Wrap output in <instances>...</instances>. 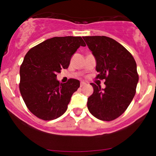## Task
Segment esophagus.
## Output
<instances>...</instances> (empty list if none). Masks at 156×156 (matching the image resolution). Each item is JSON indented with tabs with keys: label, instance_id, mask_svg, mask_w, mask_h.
Masks as SVG:
<instances>
[{
	"label": "esophagus",
	"instance_id": "34e87169",
	"mask_svg": "<svg viewBox=\"0 0 156 156\" xmlns=\"http://www.w3.org/2000/svg\"><path fill=\"white\" fill-rule=\"evenodd\" d=\"M86 85H87V83H86L85 82H83V81H81V82H80V87H85Z\"/></svg>",
	"mask_w": 156,
	"mask_h": 156
}]
</instances>
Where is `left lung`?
Segmentation results:
<instances>
[{
	"label": "left lung",
	"instance_id": "obj_1",
	"mask_svg": "<svg viewBox=\"0 0 156 156\" xmlns=\"http://www.w3.org/2000/svg\"><path fill=\"white\" fill-rule=\"evenodd\" d=\"M83 38L96 58V78L105 80V89L91 83L94 92L87 107L98 119L114 120L125 112L136 94V63L131 53L114 39L105 36Z\"/></svg>",
	"mask_w": 156,
	"mask_h": 156
}]
</instances>
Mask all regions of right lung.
I'll list each match as a JSON object with an SVG mask.
<instances>
[{
    "label": "right lung",
    "instance_id": "right-lung-1",
    "mask_svg": "<svg viewBox=\"0 0 156 156\" xmlns=\"http://www.w3.org/2000/svg\"><path fill=\"white\" fill-rule=\"evenodd\" d=\"M80 46H86L80 37H55L31 48L25 55L20 68L19 88L27 108L37 117L52 120L67 111L80 82L70 78L60 83L56 74L67 69Z\"/></svg>",
    "mask_w": 156,
    "mask_h": 156
}]
</instances>
